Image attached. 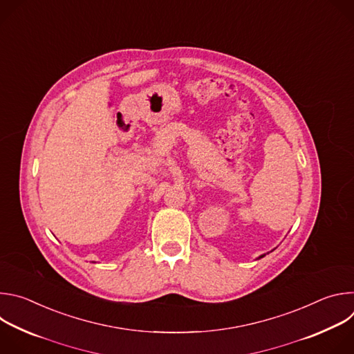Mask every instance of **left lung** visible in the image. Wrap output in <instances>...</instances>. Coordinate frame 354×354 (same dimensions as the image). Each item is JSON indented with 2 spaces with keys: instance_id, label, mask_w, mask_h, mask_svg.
Returning a JSON list of instances; mask_svg holds the SVG:
<instances>
[{
  "instance_id": "8db88e82",
  "label": "left lung",
  "mask_w": 354,
  "mask_h": 354,
  "mask_svg": "<svg viewBox=\"0 0 354 354\" xmlns=\"http://www.w3.org/2000/svg\"><path fill=\"white\" fill-rule=\"evenodd\" d=\"M263 257H265V255H262V257H259V258H263Z\"/></svg>"
}]
</instances>
